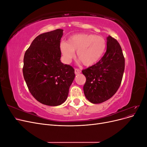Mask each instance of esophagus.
Masks as SVG:
<instances>
[{
    "label": "esophagus",
    "instance_id": "obj_1",
    "mask_svg": "<svg viewBox=\"0 0 147 147\" xmlns=\"http://www.w3.org/2000/svg\"><path fill=\"white\" fill-rule=\"evenodd\" d=\"M81 73V70L78 69H75V74L77 75V74H79Z\"/></svg>",
    "mask_w": 147,
    "mask_h": 147
}]
</instances>
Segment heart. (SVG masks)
<instances>
[{"instance_id": "1", "label": "heart", "mask_w": 147, "mask_h": 147, "mask_svg": "<svg viewBox=\"0 0 147 147\" xmlns=\"http://www.w3.org/2000/svg\"><path fill=\"white\" fill-rule=\"evenodd\" d=\"M106 47L104 38L91 34H78L70 37L67 42L60 43L59 49L64 61L69 63L77 51V58L83 65L91 66L103 56Z\"/></svg>"}]
</instances>
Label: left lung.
<instances>
[{"label": "left lung", "instance_id": "left-lung-1", "mask_svg": "<svg viewBox=\"0 0 147 147\" xmlns=\"http://www.w3.org/2000/svg\"><path fill=\"white\" fill-rule=\"evenodd\" d=\"M125 61L121 46L116 39L107 38V51L96 64L82 70L86 80L84 94L92 104H100L111 98L121 84Z\"/></svg>", "mask_w": 147, "mask_h": 147}]
</instances>
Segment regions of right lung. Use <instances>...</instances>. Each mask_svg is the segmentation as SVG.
Wrapping results in <instances>:
<instances>
[{"mask_svg":"<svg viewBox=\"0 0 147 147\" xmlns=\"http://www.w3.org/2000/svg\"><path fill=\"white\" fill-rule=\"evenodd\" d=\"M63 30L57 29L35 38L24 56L23 76L31 94L40 103L60 105L66 100L75 70L61 62L59 45Z\"/></svg>","mask_w":147,"mask_h":147,"instance_id":"1","label":"right lung"}]
</instances>
